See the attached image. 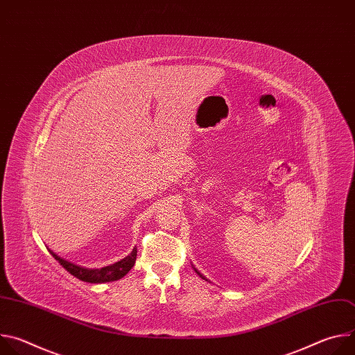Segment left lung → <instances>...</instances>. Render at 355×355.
I'll return each mask as SVG.
<instances>
[{"mask_svg": "<svg viewBox=\"0 0 355 355\" xmlns=\"http://www.w3.org/2000/svg\"><path fill=\"white\" fill-rule=\"evenodd\" d=\"M195 271H196V270H195ZM196 272H198V271H196ZM198 275H199V277H200V278H204V277H202V275H200V274H199V272H198Z\"/></svg>", "mask_w": 355, "mask_h": 355, "instance_id": "obj_1", "label": "left lung"}]
</instances>
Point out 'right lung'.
<instances>
[{"mask_svg":"<svg viewBox=\"0 0 355 355\" xmlns=\"http://www.w3.org/2000/svg\"><path fill=\"white\" fill-rule=\"evenodd\" d=\"M49 251H50V254L55 257V260H58L60 263V266L63 268H66L71 275H74L80 281L89 282V284H104V282H112V281H118V279L123 278L135 266L136 256H137V248L135 247L130 254L126 256L123 260H121L115 264L103 267V268L92 270V268H84L81 266H76L70 261L63 260L58 254H55L52 250H49Z\"/></svg>","mask_w":355,"mask_h":355,"instance_id":"right-lung-1","label":"right lung"}]
</instances>
